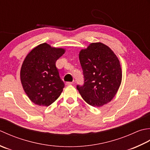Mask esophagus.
Here are the masks:
<instances>
[{
  "label": "esophagus",
  "mask_w": 150,
  "mask_h": 150,
  "mask_svg": "<svg viewBox=\"0 0 150 150\" xmlns=\"http://www.w3.org/2000/svg\"><path fill=\"white\" fill-rule=\"evenodd\" d=\"M72 84V82H70V81H67L65 83L66 85H71Z\"/></svg>",
  "instance_id": "esophagus-1"
}]
</instances>
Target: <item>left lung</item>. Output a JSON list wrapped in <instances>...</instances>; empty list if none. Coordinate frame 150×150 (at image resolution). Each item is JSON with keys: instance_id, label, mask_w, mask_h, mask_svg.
Segmentation results:
<instances>
[{"instance_id": "1", "label": "left lung", "mask_w": 150, "mask_h": 150, "mask_svg": "<svg viewBox=\"0 0 150 150\" xmlns=\"http://www.w3.org/2000/svg\"><path fill=\"white\" fill-rule=\"evenodd\" d=\"M84 83L77 89L88 104L101 107L111 102L122 81L120 62L112 50L102 42H93L79 54Z\"/></svg>"}]
</instances>
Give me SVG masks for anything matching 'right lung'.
<instances>
[{"label": "right lung", "instance_id": "1", "mask_svg": "<svg viewBox=\"0 0 150 150\" xmlns=\"http://www.w3.org/2000/svg\"><path fill=\"white\" fill-rule=\"evenodd\" d=\"M65 50L42 43L33 48L24 59L21 69V81L30 100L35 104L49 106L65 87L56 66Z\"/></svg>", "mask_w": 150, "mask_h": 150}]
</instances>
